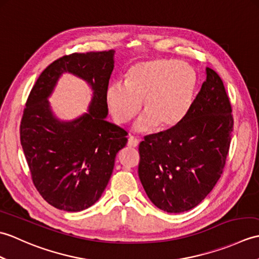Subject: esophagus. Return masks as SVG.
Segmentation results:
<instances>
[{
  "label": "esophagus",
  "mask_w": 259,
  "mask_h": 259,
  "mask_svg": "<svg viewBox=\"0 0 259 259\" xmlns=\"http://www.w3.org/2000/svg\"><path fill=\"white\" fill-rule=\"evenodd\" d=\"M138 145H139V140L135 138V137L130 136L129 139H128V146L131 147V148H136V147H138Z\"/></svg>",
  "instance_id": "1"
}]
</instances>
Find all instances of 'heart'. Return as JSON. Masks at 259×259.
Segmentation results:
<instances>
[{"label":"heart","instance_id":"obj_1","mask_svg":"<svg viewBox=\"0 0 259 259\" xmlns=\"http://www.w3.org/2000/svg\"><path fill=\"white\" fill-rule=\"evenodd\" d=\"M196 82L195 70L178 60L140 62L128 70L124 83L108 87L107 104L115 122L124 124L138 114L144 102L146 113L136 123V130L147 133L155 126L169 130L188 113Z\"/></svg>","mask_w":259,"mask_h":259}]
</instances>
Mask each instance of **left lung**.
<instances>
[{"mask_svg":"<svg viewBox=\"0 0 259 259\" xmlns=\"http://www.w3.org/2000/svg\"><path fill=\"white\" fill-rule=\"evenodd\" d=\"M188 113L175 128L146 136L139 145V178L153 205L178 213L195 208L221 178L234 126L223 81L206 68Z\"/></svg>","mask_w":259,"mask_h":259,"instance_id":"obj_1","label":"left lung"}]
</instances>
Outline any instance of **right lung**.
I'll return each instance as SVG.
<instances>
[{
	"mask_svg": "<svg viewBox=\"0 0 259 259\" xmlns=\"http://www.w3.org/2000/svg\"><path fill=\"white\" fill-rule=\"evenodd\" d=\"M114 51L72 53L52 62L38 76L20 125L21 145L32 181L47 202L60 210L81 211L96 203L111 177L126 131L106 120V93ZM64 72L94 90L90 112L72 121L53 114L47 98Z\"/></svg>",
	"mask_w": 259,
	"mask_h": 259,
	"instance_id": "obj_1",
	"label": "right lung"
}]
</instances>
